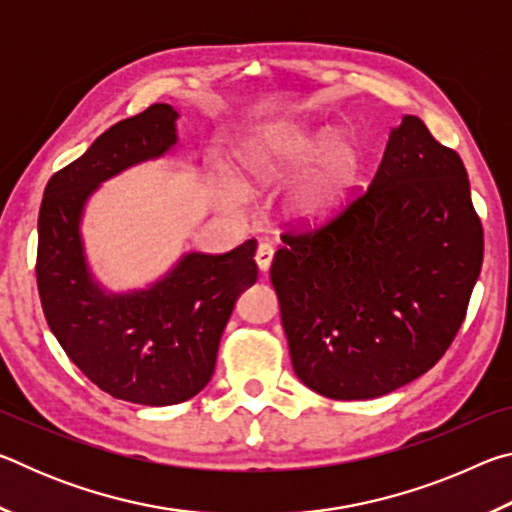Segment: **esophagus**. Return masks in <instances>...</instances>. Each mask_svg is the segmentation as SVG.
<instances>
[{"label": "esophagus", "instance_id": "esophagus-1", "mask_svg": "<svg viewBox=\"0 0 512 512\" xmlns=\"http://www.w3.org/2000/svg\"><path fill=\"white\" fill-rule=\"evenodd\" d=\"M255 262L259 266V271L266 273L268 266L273 262V246L271 244H259L257 253H255Z\"/></svg>", "mask_w": 512, "mask_h": 512}]
</instances>
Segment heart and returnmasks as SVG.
<instances>
[{
  "label": "heart",
  "mask_w": 512,
  "mask_h": 512,
  "mask_svg": "<svg viewBox=\"0 0 512 512\" xmlns=\"http://www.w3.org/2000/svg\"><path fill=\"white\" fill-rule=\"evenodd\" d=\"M329 128L280 126L257 137L244 153V173L257 187H275L287 183L329 142ZM359 151L350 142H336L320 155L318 162L302 178L291 198L293 212L302 219H320L334 212L357 183ZM232 194L244 196L239 185Z\"/></svg>",
  "instance_id": "1"
}]
</instances>
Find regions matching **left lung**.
Listing matches in <instances>:
<instances>
[{
    "mask_svg": "<svg viewBox=\"0 0 512 512\" xmlns=\"http://www.w3.org/2000/svg\"><path fill=\"white\" fill-rule=\"evenodd\" d=\"M280 237L268 275L293 370L332 400L381 397L436 366L483 262L461 155L413 115L391 131L366 189Z\"/></svg>",
    "mask_w": 512,
    "mask_h": 512,
    "instance_id": "left-lung-1",
    "label": "left lung"
}]
</instances>
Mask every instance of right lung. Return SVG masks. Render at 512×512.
<instances>
[{"label":"right lung","mask_w":512,"mask_h":512,"mask_svg":"<svg viewBox=\"0 0 512 512\" xmlns=\"http://www.w3.org/2000/svg\"><path fill=\"white\" fill-rule=\"evenodd\" d=\"M176 110L153 103L108 128L49 178L38 216L36 280L47 325L103 393L169 406L201 393L241 291L257 280V241L223 255L189 253L149 291L106 296L85 266L79 221L101 180L176 144Z\"/></svg>","instance_id":"add662e5"}]
</instances>
